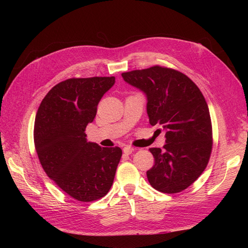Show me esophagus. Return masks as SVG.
Here are the masks:
<instances>
[{
	"mask_svg": "<svg viewBox=\"0 0 248 248\" xmlns=\"http://www.w3.org/2000/svg\"><path fill=\"white\" fill-rule=\"evenodd\" d=\"M134 151V148H133V147H131V146H125L124 147V155H131V154H132V152Z\"/></svg>",
	"mask_w": 248,
	"mask_h": 248,
	"instance_id": "1",
	"label": "esophagus"
}]
</instances>
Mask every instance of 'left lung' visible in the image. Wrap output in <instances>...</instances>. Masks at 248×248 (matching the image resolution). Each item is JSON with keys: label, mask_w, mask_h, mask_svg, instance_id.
<instances>
[{"label": "left lung", "mask_w": 248, "mask_h": 248, "mask_svg": "<svg viewBox=\"0 0 248 248\" xmlns=\"http://www.w3.org/2000/svg\"><path fill=\"white\" fill-rule=\"evenodd\" d=\"M121 76L145 93L150 124L165 132L163 149H149L155 157L147 171L149 183L162 193L182 192L202 175L212 151V124L203 94L191 78L171 68L154 66Z\"/></svg>", "instance_id": "1"}]
</instances>
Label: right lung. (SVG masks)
<instances>
[{"label": "right lung", "instance_id": "add662e5", "mask_svg": "<svg viewBox=\"0 0 248 248\" xmlns=\"http://www.w3.org/2000/svg\"><path fill=\"white\" fill-rule=\"evenodd\" d=\"M115 77L72 78L51 89L37 110L34 143L50 179L78 202L102 198L112 186L123 151L86 140L103 94Z\"/></svg>", "mask_w": 248, "mask_h": 248}]
</instances>
